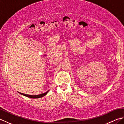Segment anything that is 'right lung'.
<instances>
[{
    "instance_id": "1",
    "label": "right lung",
    "mask_w": 124,
    "mask_h": 124,
    "mask_svg": "<svg viewBox=\"0 0 124 124\" xmlns=\"http://www.w3.org/2000/svg\"><path fill=\"white\" fill-rule=\"evenodd\" d=\"M49 90H48L47 92H45L44 93H43L42 94H40V95H27V94H23V93H21L20 92H19V93L21 95H24V96H25L26 97H29V98H32V99H37V98H41V97H42L43 96H45V95H46L47 94V93H48Z\"/></svg>"
}]
</instances>
